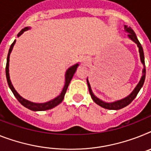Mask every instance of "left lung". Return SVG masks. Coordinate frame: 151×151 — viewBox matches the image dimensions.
I'll return each instance as SVG.
<instances>
[{
	"mask_svg": "<svg viewBox=\"0 0 151 151\" xmlns=\"http://www.w3.org/2000/svg\"><path fill=\"white\" fill-rule=\"evenodd\" d=\"M124 31L126 32V34L127 35L129 38L131 40H133L135 44H137L138 47V49H139V53H140V61L144 65V69L142 70L143 75L140 78V81L137 83V85L136 86V87L134 88V91L130 93V95H128L127 97H126L125 98H123L121 100H119V101H114V102H111V103H107V102H104V101H101V99H99L98 97H97L93 94V93L92 92V90H91V85H90L89 81H88V79H87V85H88V88H89V92L91 96V98L93 99V101H94L95 103L98 104L101 107H104L105 109H108V110H120V109L124 108V107L127 106L128 104H130L135 97H137L138 92L140 91V90L141 89V87H143L144 83V81H145V77H146V68H145V62H144V50H143V47L141 46L140 43L139 42L137 37L136 36V34L134 33V30H132V28L130 27H127V25H124Z\"/></svg>",
	"mask_w": 151,
	"mask_h": 151,
	"instance_id": "left-lung-1",
	"label": "left lung"
}]
</instances>
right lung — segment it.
Masks as SVG:
<instances>
[{
	"instance_id": "right-lung-1",
	"label": "right lung",
	"mask_w": 151,
	"mask_h": 151,
	"mask_svg": "<svg viewBox=\"0 0 151 151\" xmlns=\"http://www.w3.org/2000/svg\"><path fill=\"white\" fill-rule=\"evenodd\" d=\"M30 27H26L24 29L20 31L17 35V37H20L23 33L26 31V30H29ZM15 42H16V40H14L12 44L11 45V47L9 49L8 54H7V64H6V78H7V83H8V86L10 87V89L11 90V91L13 92L14 95L15 96V97L17 98V101L21 104L24 106V107H27V108L30 109L31 111H47V110H50V109L54 108V107L58 106L59 104H60L62 102V101L64 100V95L66 93V91L68 90V87L69 86V83L71 81L72 78H73V74L76 72V70L78 68V67L79 66V64H76L70 67L67 71H66L65 73V83H64V88L62 90L61 93L59 96H58L57 97H55L54 99L51 100L50 101H47L46 103H33V102H30V101H27V100L23 98L21 96L19 95V93H17L16 90L14 89V87H13L12 83H11V80H10V75H9V59H10V54H11V51H12V49H13L14 46Z\"/></svg>"
}]
</instances>
